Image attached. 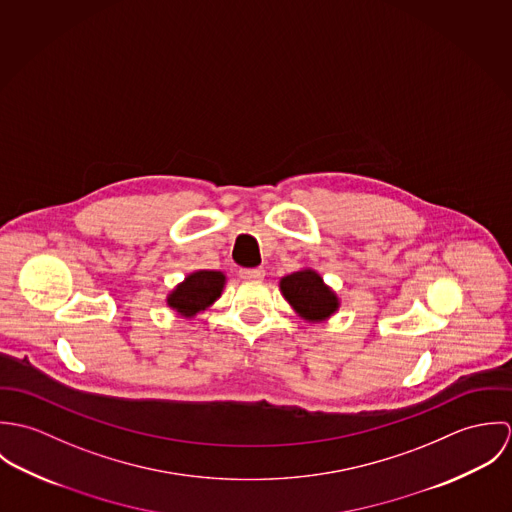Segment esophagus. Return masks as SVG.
Here are the masks:
<instances>
[{
  "label": "esophagus",
  "instance_id": "esophagus-1",
  "mask_svg": "<svg viewBox=\"0 0 512 512\" xmlns=\"http://www.w3.org/2000/svg\"><path fill=\"white\" fill-rule=\"evenodd\" d=\"M264 268H244L240 270V278L242 280H248V282H258L264 278Z\"/></svg>",
  "mask_w": 512,
  "mask_h": 512
}]
</instances>
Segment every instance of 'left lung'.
Masks as SVG:
<instances>
[{"instance_id":"obj_1","label":"left lung","mask_w":512,"mask_h":512,"mask_svg":"<svg viewBox=\"0 0 512 512\" xmlns=\"http://www.w3.org/2000/svg\"><path fill=\"white\" fill-rule=\"evenodd\" d=\"M280 292L293 311L307 323H323L341 307L337 292L329 288L313 268H301L284 276L280 280Z\"/></svg>"}]
</instances>
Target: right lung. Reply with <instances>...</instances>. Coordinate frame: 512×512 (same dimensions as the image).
<instances>
[{
  "label": "right lung",
  "mask_w": 512,
  "mask_h": 512,
  "mask_svg": "<svg viewBox=\"0 0 512 512\" xmlns=\"http://www.w3.org/2000/svg\"><path fill=\"white\" fill-rule=\"evenodd\" d=\"M226 286V274L220 270H195L185 276L171 292L167 293V305L183 319H195L207 311Z\"/></svg>",
  "instance_id": "1"
}]
</instances>
